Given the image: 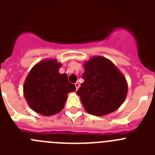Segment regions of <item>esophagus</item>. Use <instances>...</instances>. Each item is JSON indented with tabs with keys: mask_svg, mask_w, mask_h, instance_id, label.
<instances>
[{
	"mask_svg": "<svg viewBox=\"0 0 155 155\" xmlns=\"http://www.w3.org/2000/svg\"><path fill=\"white\" fill-rule=\"evenodd\" d=\"M75 87H76V89L78 90L79 88V87H80V84H79L78 82H76V83H75Z\"/></svg>",
	"mask_w": 155,
	"mask_h": 155,
	"instance_id": "1",
	"label": "esophagus"
}]
</instances>
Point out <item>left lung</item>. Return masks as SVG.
<instances>
[{
	"label": "left lung",
	"instance_id": "left-lung-1",
	"mask_svg": "<svg viewBox=\"0 0 155 155\" xmlns=\"http://www.w3.org/2000/svg\"><path fill=\"white\" fill-rule=\"evenodd\" d=\"M84 73L77 94L87 113L105 116L120 107L127 94L124 76L109 60L94 57L84 63Z\"/></svg>",
	"mask_w": 155,
	"mask_h": 155
}]
</instances>
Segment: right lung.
Masks as SVG:
<instances>
[{
  "label": "right lung",
  "instance_id": "obj_1",
  "mask_svg": "<svg viewBox=\"0 0 155 155\" xmlns=\"http://www.w3.org/2000/svg\"><path fill=\"white\" fill-rule=\"evenodd\" d=\"M61 64L45 60L30 71L24 83V96L31 109L43 116H52L64 107L68 94L76 90L68 75L60 74Z\"/></svg>",
  "mask_w": 155,
  "mask_h": 155
}]
</instances>
